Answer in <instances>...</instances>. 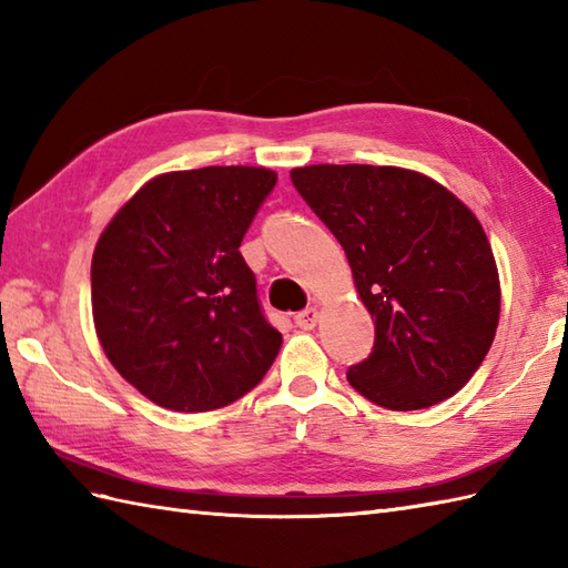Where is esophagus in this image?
I'll list each match as a JSON object with an SVG mask.
<instances>
[{"label": "esophagus", "mask_w": 568, "mask_h": 568, "mask_svg": "<svg viewBox=\"0 0 568 568\" xmlns=\"http://www.w3.org/2000/svg\"><path fill=\"white\" fill-rule=\"evenodd\" d=\"M317 322H320L317 307H307V310L297 312V315H295V324H297L300 329H315Z\"/></svg>", "instance_id": "obj_1"}]
</instances>
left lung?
Instances as JSON below:
<instances>
[{"label": "left lung", "mask_w": 568, "mask_h": 568, "mask_svg": "<svg viewBox=\"0 0 568 568\" xmlns=\"http://www.w3.org/2000/svg\"><path fill=\"white\" fill-rule=\"evenodd\" d=\"M293 185L352 265L376 320L373 354L348 383L388 409L456 395L484 364L500 320V277L478 216L437 180L395 165H305Z\"/></svg>", "instance_id": "left-lung-1"}]
</instances>
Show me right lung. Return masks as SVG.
Listing matches in <instances>:
<instances>
[{
	"label": "right lung",
	"mask_w": 568,
	"mask_h": 568,
	"mask_svg": "<svg viewBox=\"0 0 568 568\" xmlns=\"http://www.w3.org/2000/svg\"><path fill=\"white\" fill-rule=\"evenodd\" d=\"M277 175L207 165L151 178L92 253L106 358L151 403L207 413L256 388L283 336L265 322L241 239Z\"/></svg>",
	"instance_id": "obj_1"
}]
</instances>
